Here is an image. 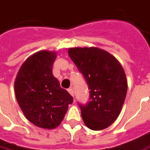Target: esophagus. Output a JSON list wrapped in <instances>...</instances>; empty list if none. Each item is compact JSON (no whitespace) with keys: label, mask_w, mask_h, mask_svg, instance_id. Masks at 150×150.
Returning a JSON list of instances; mask_svg holds the SVG:
<instances>
[{"label":"esophagus","mask_w":150,"mask_h":150,"mask_svg":"<svg viewBox=\"0 0 150 150\" xmlns=\"http://www.w3.org/2000/svg\"><path fill=\"white\" fill-rule=\"evenodd\" d=\"M68 93H70V94L71 95L72 97L74 96V90H73V88H68Z\"/></svg>","instance_id":"obj_1"}]
</instances>
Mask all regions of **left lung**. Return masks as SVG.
Here are the masks:
<instances>
[{
	"label": "left lung",
	"instance_id": "8db88e82",
	"mask_svg": "<svg viewBox=\"0 0 150 150\" xmlns=\"http://www.w3.org/2000/svg\"><path fill=\"white\" fill-rule=\"evenodd\" d=\"M68 54L88 85L89 101L79 104L85 125L106 128L120 114L127 91L123 68L110 53L96 47L71 48Z\"/></svg>",
	"mask_w": 150,
	"mask_h": 150
}]
</instances>
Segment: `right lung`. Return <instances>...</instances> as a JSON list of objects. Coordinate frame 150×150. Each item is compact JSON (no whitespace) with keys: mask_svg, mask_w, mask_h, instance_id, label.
<instances>
[{"mask_svg":"<svg viewBox=\"0 0 150 150\" xmlns=\"http://www.w3.org/2000/svg\"><path fill=\"white\" fill-rule=\"evenodd\" d=\"M56 52L39 51L21 66L14 81L18 103L34 125L53 129L63 120L73 97L53 75Z\"/></svg>","mask_w":150,"mask_h":150,"instance_id":"right-lung-1","label":"right lung"}]
</instances>
